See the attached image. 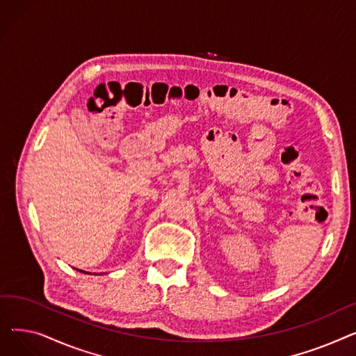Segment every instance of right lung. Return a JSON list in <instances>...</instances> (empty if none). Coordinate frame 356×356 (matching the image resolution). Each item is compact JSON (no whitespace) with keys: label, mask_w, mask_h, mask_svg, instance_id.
Listing matches in <instances>:
<instances>
[{"label":"right lung","mask_w":356,"mask_h":356,"mask_svg":"<svg viewBox=\"0 0 356 356\" xmlns=\"http://www.w3.org/2000/svg\"><path fill=\"white\" fill-rule=\"evenodd\" d=\"M79 271H82V270H79ZM82 273H85V271H82ZM86 274H90V273H86Z\"/></svg>","instance_id":"obj_1"}]
</instances>
